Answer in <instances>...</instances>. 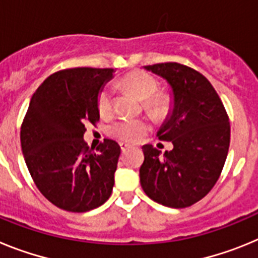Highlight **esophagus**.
<instances>
[{
    "label": "esophagus",
    "instance_id": "34e87169",
    "mask_svg": "<svg viewBox=\"0 0 258 258\" xmlns=\"http://www.w3.org/2000/svg\"><path fill=\"white\" fill-rule=\"evenodd\" d=\"M129 147H131V145H127V143H125V142H120V149H121L122 152L126 151Z\"/></svg>",
    "mask_w": 258,
    "mask_h": 258
}]
</instances>
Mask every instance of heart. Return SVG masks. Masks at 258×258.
<instances>
[{
    "instance_id": "1",
    "label": "heart",
    "mask_w": 258,
    "mask_h": 258,
    "mask_svg": "<svg viewBox=\"0 0 258 258\" xmlns=\"http://www.w3.org/2000/svg\"><path fill=\"white\" fill-rule=\"evenodd\" d=\"M120 84L131 90L138 98L143 99V108L154 118H164L170 109V97L159 90V81L152 75L145 71H133L125 75ZM98 111L102 116H108L113 109L112 88L103 86L97 97ZM151 129L146 120L141 118H122L109 127V133L113 137L126 142H137Z\"/></svg>"
}]
</instances>
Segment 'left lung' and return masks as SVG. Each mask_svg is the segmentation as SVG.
<instances>
[{"instance_id":"8db88e82","label":"left lung","mask_w":258,"mask_h":258,"mask_svg":"<svg viewBox=\"0 0 258 258\" xmlns=\"http://www.w3.org/2000/svg\"><path fill=\"white\" fill-rule=\"evenodd\" d=\"M146 70L173 89V112L157 132L173 150L160 155L154 146H143L141 186L159 204L186 208L206 197L220 178L230 146L229 116L212 84L197 70L175 61Z\"/></svg>"}]
</instances>
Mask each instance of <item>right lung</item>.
I'll use <instances>...</instances> for the list:
<instances>
[{
    "label": "right lung",
    "mask_w": 258,
    "mask_h": 258,
    "mask_svg": "<svg viewBox=\"0 0 258 258\" xmlns=\"http://www.w3.org/2000/svg\"><path fill=\"white\" fill-rule=\"evenodd\" d=\"M112 68H67L38 86L20 127V145L40 192L58 208L88 212L108 200L120 146L104 140L90 149L86 125L99 121L97 97Z\"/></svg>",
    "instance_id": "1"
}]
</instances>
